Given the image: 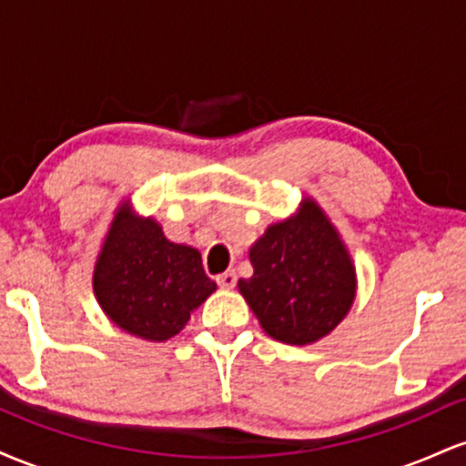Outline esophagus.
Instances as JSON below:
<instances>
[{
	"label": "esophagus",
	"mask_w": 466,
	"mask_h": 466,
	"mask_svg": "<svg viewBox=\"0 0 466 466\" xmlns=\"http://www.w3.org/2000/svg\"><path fill=\"white\" fill-rule=\"evenodd\" d=\"M217 282H218V287H223V289H234L237 287V274H234L232 269L223 271V274L217 276Z\"/></svg>",
	"instance_id": "obj_1"
}]
</instances>
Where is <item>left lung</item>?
Listing matches in <instances>:
<instances>
[{
	"label": "left lung",
	"mask_w": 466,
	"mask_h": 466,
	"mask_svg": "<svg viewBox=\"0 0 466 466\" xmlns=\"http://www.w3.org/2000/svg\"><path fill=\"white\" fill-rule=\"evenodd\" d=\"M254 276L238 289L267 335L311 344L329 335L355 298V267L313 201L291 221L267 228L249 249Z\"/></svg>",
	"instance_id": "obj_1"
}]
</instances>
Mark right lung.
Instances as JSON below:
<instances>
[{"instance_id":"obj_1","label":"right lung","mask_w":466,"mask_h":466,"mask_svg":"<svg viewBox=\"0 0 466 466\" xmlns=\"http://www.w3.org/2000/svg\"><path fill=\"white\" fill-rule=\"evenodd\" d=\"M215 289L199 251L166 238L153 218H136L129 208L117 212L96 263L94 291L120 329L168 339Z\"/></svg>"}]
</instances>
